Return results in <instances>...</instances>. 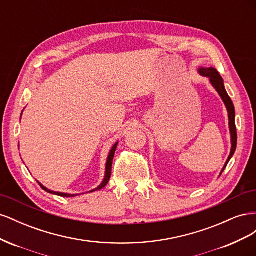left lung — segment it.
<instances>
[{
	"label": "left lung",
	"instance_id": "obj_1",
	"mask_svg": "<svg viewBox=\"0 0 256 256\" xmlns=\"http://www.w3.org/2000/svg\"><path fill=\"white\" fill-rule=\"evenodd\" d=\"M198 72L200 76H207L210 81L212 85L214 88V90L218 92V94L220 95V97L222 98L224 104L226 106V110L228 113V126H230V142H232V148H230V156L224 164L221 174L224 171V168H226L228 161L230 160V158L233 157V154L236 150V146H237V131H236V125H235V108L233 104V102L230 98L226 90V88H224V83H223V79L222 76H220V74L216 72V69L209 67V68H205V67H200L198 68ZM220 174V175H221Z\"/></svg>",
	"mask_w": 256,
	"mask_h": 256
}]
</instances>
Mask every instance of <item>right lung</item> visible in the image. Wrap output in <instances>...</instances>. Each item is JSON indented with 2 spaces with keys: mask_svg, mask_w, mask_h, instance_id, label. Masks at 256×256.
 <instances>
[{
  "mask_svg": "<svg viewBox=\"0 0 256 256\" xmlns=\"http://www.w3.org/2000/svg\"><path fill=\"white\" fill-rule=\"evenodd\" d=\"M22 112H23V111H22ZM21 115H22V113H21ZM118 142H116V143L113 145L112 150H110L109 156H108L106 164V175H104V182H102V184H100L97 188H95V189L90 190V192H94V191H97V190L102 189L104 187H106V184L109 182V180H110V177H111V171H112V162H113L114 154H115V150H116V147H118ZM38 184H40V187H42V188L44 191H47V192H49V193H52V194L60 196H63V198H72V196H79V194H69V193H62V192H56V191H51V190H49V189L46 188L44 186H42V184L40 182H38Z\"/></svg>",
  "mask_w": 256,
  "mask_h": 256,
  "instance_id": "right-lung-1",
  "label": "right lung"
}]
</instances>
